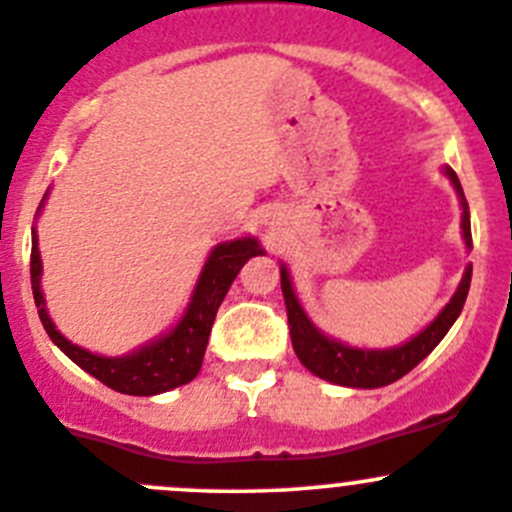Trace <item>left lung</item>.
<instances>
[{
  "label": "left lung",
  "instance_id": "left-lung-1",
  "mask_svg": "<svg viewBox=\"0 0 512 512\" xmlns=\"http://www.w3.org/2000/svg\"><path fill=\"white\" fill-rule=\"evenodd\" d=\"M445 176L453 181L455 191H458L460 196V206H463V221H460V229H463L465 246H468L470 251L473 249V236H470L468 201H465L458 176H455V171L450 169V166H445ZM470 276H473V266L465 268L458 291H455L453 298L445 303L443 311L435 316V321L423 328L418 336H413L411 341L396 348H386V351H363V348H351L346 346V343L323 336V333L308 321L301 303H298L296 293H293L291 276H288L286 266H281V291H283V301H286L288 331H291L293 351H296L298 361H301L313 376L323 378V381H331V383H338V386H348V388L388 386V383L398 381V378L406 376L408 371H413V368H416L418 363H421L423 358H426L428 353L443 341L448 328L453 326L455 318H458L460 311H463V303L465 298H468Z\"/></svg>",
  "mask_w": 512,
  "mask_h": 512
}]
</instances>
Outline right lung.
<instances>
[{"label": "right lung", "instance_id": "add662e5", "mask_svg": "<svg viewBox=\"0 0 512 512\" xmlns=\"http://www.w3.org/2000/svg\"><path fill=\"white\" fill-rule=\"evenodd\" d=\"M44 199H47V194H44ZM44 199L39 209L44 206ZM256 254H263V251L251 236L216 246L206 258L204 268H201V276L196 281V288L191 293V301L181 321L159 341L121 358L96 356L86 348H79L77 343L67 341L57 331L47 308H44V293L42 286H39V281H42V256H39L37 231H32V263H29L32 266L34 303H37L39 318H42V326L49 333V338L89 376H94L96 381L114 388V391L126 393V396H156V393L171 391V388L194 381L196 373L201 371V363H204L206 343H209L216 311H219L221 301L229 293L234 278L239 276L241 266Z\"/></svg>", "mask_w": 512, "mask_h": 512}]
</instances>
